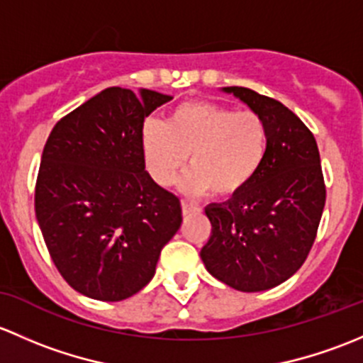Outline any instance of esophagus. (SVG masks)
Returning <instances> with one entry per match:
<instances>
[{
	"instance_id": "34e87169",
	"label": "esophagus",
	"mask_w": 363,
	"mask_h": 363,
	"mask_svg": "<svg viewBox=\"0 0 363 363\" xmlns=\"http://www.w3.org/2000/svg\"><path fill=\"white\" fill-rule=\"evenodd\" d=\"M182 211H183V215H190V213H194L196 211V206H192V204H189V203H185V201H182Z\"/></svg>"
}]
</instances>
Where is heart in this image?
I'll use <instances>...</instances> for the list:
<instances>
[{"mask_svg": "<svg viewBox=\"0 0 363 363\" xmlns=\"http://www.w3.org/2000/svg\"><path fill=\"white\" fill-rule=\"evenodd\" d=\"M141 154L147 173L167 186L185 166L190 171L180 189L190 196L206 194L227 199L250 185L262 167L269 147L265 121L255 111H236L213 101H185L166 122L141 127Z\"/></svg>", "mask_w": 363, "mask_h": 363, "instance_id": "1", "label": "heart"}]
</instances>
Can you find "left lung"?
Here are the masks:
<instances>
[{"label": "left lung", "mask_w": 363, "mask_h": 363, "mask_svg": "<svg viewBox=\"0 0 363 363\" xmlns=\"http://www.w3.org/2000/svg\"><path fill=\"white\" fill-rule=\"evenodd\" d=\"M265 121L262 167L242 192L209 204L211 236L201 250L208 272L239 292L274 289L304 264L325 206L318 145L279 101L246 87H222Z\"/></svg>", "instance_id": "1"}]
</instances>
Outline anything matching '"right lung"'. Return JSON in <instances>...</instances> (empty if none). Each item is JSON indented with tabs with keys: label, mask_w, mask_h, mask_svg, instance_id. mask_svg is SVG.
Instances as JSON below:
<instances>
[{
	"label": "right lung",
	"mask_w": 363,
	"mask_h": 363,
	"mask_svg": "<svg viewBox=\"0 0 363 363\" xmlns=\"http://www.w3.org/2000/svg\"><path fill=\"white\" fill-rule=\"evenodd\" d=\"M173 96L110 87L66 115L45 143L35 211L62 278L96 301H124L155 274L182 204L152 180L145 118Z\"/></svg>",
	"instance_id": "1"
}]
</instances>
